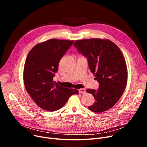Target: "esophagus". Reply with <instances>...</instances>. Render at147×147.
Listing matches in <instances>:
<instances>
[{"label":"esophagus","instance_id":"1","mask_svg":"<svg viewBox=\"0 0 147 147\" xmlns=\"http://www.w3.org/2000/svg\"><path fill=\"white\" fill-rule=\"evenodd\" d=\"M79 92L80 94H84V93H86V90L84 88H81V89H79Z\"/></svg>","mask_w":147,"mask_h":147}]
</instances>
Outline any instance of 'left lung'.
I'll list each match as a JSON object with an SVG mask.
<instances>
[{"mask_svg":"<svg viewBox=\"0 0 147 147\" xmlns=\"http://www.w3.org/2000/svg\"><path fill=\"white\" fill-rule=\"evenodd\" d=\"M74 45L87 58L90 70L99 84L98 89L86 90L95 99L89 109L96 113L110 109L121 96L127 84V67L121 51L113 42L101 38L76 40Z\"/></svg>","mask_w":147,"mask_h":147,"instance_id":"left-lung-1","label":"left lung"}]
</instances>
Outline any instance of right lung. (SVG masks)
Here are the masks:
<instances>
[{"label": "right lung", "instance_id": "1", "mask_svg": "<svg viewBox=\"0 0 147 147\" xmlns=\"http://www.w3.org/2000/svg\"><path fill=\"white\" fill-rule=\"evenodd\" d=\"M74 40L50 39L37 44L27 57L24 68L26 89L42 109L54 111L63 107L68 98L79 90L58 85L53 81L60 59Z\"/></svg>", "mask_w": 147, "mask_h": 147}]
</instances>
